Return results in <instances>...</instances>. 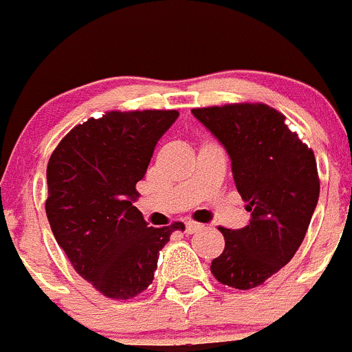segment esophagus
<instances>
[{
	"label": "esophagus",
	"instance_id": "obj_1",
	"mask_svg": "<svg viewBox=\"0 0 352 352\" xmlns=\"http://www.w3.org/2000/svg\"><path fill=\"white\" fill-rule=\"evenodd\" d=\"M201 228H204V224L195 223V221H188V223H186V233L191 235V233H196V231H199Z\"/></svg>",
	"mask_w": 352,
	"mask_h": 352
}]
</instances>
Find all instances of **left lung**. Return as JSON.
<instances>
[{
  "mask_svg": "<svg viewBox=\"0 0 352 352\" xmlns=\"http://www.w3.org/2000/svg\"><path fill=\"white\" fill-rule=\"evenodd\" d=\"M192 116L226 147L252 215L242 230L219 226L224 251L210 272L224 286L252 289L287 265L305 239L319 198L314 151L265 103L192 109Z\"/></svg>",
  "mask_w": 352,
  "mask_h": 352,
  "instance_id": "left-lung-1",
  "label": "left lung"
}]
</instances>
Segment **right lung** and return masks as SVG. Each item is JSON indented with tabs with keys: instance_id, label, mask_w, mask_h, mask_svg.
Wrapping results in <instances>:
<instances>
[{
	"instance_id": "add662e5",
	"label": "right lung",
	"mask_w": 352,
	"mask_h": 352,
	"mask_svg": "<svg viewBox=\"0 0 352 352\" xmlns=\"http://www.w3.org/2000/svg\"><path fill=\"white\" fill-rule=\"evenodd\" d=\"M177 110H110L77 124L47 164V219L72 267L112 300L135 298L154 280L173 231L148 228L133 201L154 148Z\"/></svg>"
}]
</instances>
